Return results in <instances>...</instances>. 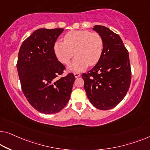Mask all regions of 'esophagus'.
<instances>
[{"label": "esophagus", "mask_w": 150, "mask_h": 150, "mask_svg": "<svg viewBox=\"0 0 150 150\" xmlns=\"http://www.w3.org/2000/svg\"><path fill=\"white\" fill-rule=\"evenodd\" d=\"M74 76L75 78H78L79 77L81 76V74H80L79 73H74Z\"/></svg>", "instance_id": "34e87169"}]
</instances>
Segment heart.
Segmentation results:
<instances>
[{
	"label": "heart",
	"instance_id": "b5f03b06",
	"mask_svg": "<svg viewBox=\"0 0 150 150\" xmlns=\"http://www.w3.org/2000/svg\"><path fill=\"white\" fill-rule=\"evenodd\" d=\"M104 48V42L98 33L86 30H74L66 33L64 41H57L54 51L57 59L63 64H68L75 54V59L68 66L73 72H79L89 65L99 61Z\"/></svg>",
	"mask_w": 150,
	"mask_h": 150
}]
</instances>
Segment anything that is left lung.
<instances>
[{
  "mask_svg": "<svg viewBox=\"0 0 150 150\" xmlns=\"http://www.w3.org/2000/svg\"><path fill=\"white\" fill-rule=\"evenodd\" d=\"M101 35L104 48L92 69L82 74L84 89L92 105L100 110L113 108L129 90L131 71L128 51L120 37L103 25L92 29Z\"/></svg>",
  "mask_w": 150,
  "mask_h": 150,
  "instance_id": "left-lung-1",
  "label": "left lung"
}]
</instances>
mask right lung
Returning a JSON list of instances; mask_svg holds the SVG:
<instances>
[{"label": "right lung", "instance_id": "1", "mask_svg": "<svg viewBox=\"0 0 150 150\" xmlns=\"http://www.w3.org/2000/svg\"><path fill=\"white\" fill-rule=\"evenodd\" d=\"M63 31L35 30L22 43L18 54L17 69L22 91L33 108L46 115L64 108L75 80L71 73L57 79L65 67L58 61L54 45Z\"/></svg>", "mask_w": 150, "mask_h": 150}]
</instances>
